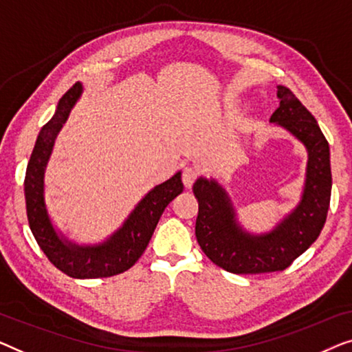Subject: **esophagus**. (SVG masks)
Masks as SVG:
<instances>
[{
    "instance_id": "esophagus-1",
    "label": "esophagus",
    "mask_w": 352,
    "mask_h": 352,
    "mask_svg": "<svg viewBox=\"0 0 352 352\" xmlns=\"http://www.w3.org/2000/svg\"><path fill=\"white\" fill-rule=\"evenodd\" d=\"M197 175H199V170H197V167L195 166H186L185 169L182 172V180H183V185L186 188H191L192 183L196 182Z\"/></svg>"
}]
</instances>
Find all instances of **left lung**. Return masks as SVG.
I'll use <instances>...</instances> for the list:
<instances>
[{"instance_id": "obj_1", "label": "left lung", "mask_w": 352, "mask_h": 352, "mask_svg": "<svg viewBox=\"0 0 352 352\" xmlns=\"http://www.w3.org/2000/svg\"><path fill=\"white\" fill-rule=\"evenodd\" d=\"M277 98L279 107L270 121L294 133L308 150L303 196L294 212L273 231L254 236L236 221L230 197L219 183L201 177L192 185L199 204L196 239L207 258L228 273L284 271L318 239L327 220L331 195L329 142L289 87L277 86Z\"/></svg>"}]
</instances>
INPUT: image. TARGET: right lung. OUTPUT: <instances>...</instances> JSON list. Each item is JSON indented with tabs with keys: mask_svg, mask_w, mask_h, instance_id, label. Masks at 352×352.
I'll list each match as a JSON object with an SVG mask.
<instances>
[{
	"mask_svg": "<svg viewBox=\"0 0 352 352\" xmlns=\"http://www.w3.org/2000/svg\"><path fill=\"white\" fill-rule=\"evenodd\" d=\"M82 94V84L76 82L58 100L57 110L39 131L25 172V202L28 225L38 245L51 263L76 279H98L116 276L132 268L145 252L162 212L183 191L182 174L153 188L138 202L129 219L115 234L98 245H78L62 239L54 230L44 204V170L52 153L54 142L65 124L72 108Z\"/></svg>",
	"mask_w": 352,
	"mask_h": 352,
	"instance_id": "add662e5",
	"label": "right lung"
}]
</instances>
